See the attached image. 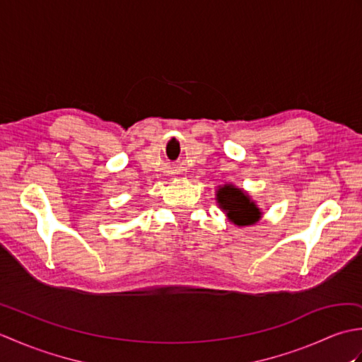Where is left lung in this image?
<instances>
[{
  "instance_id": "left-lung-1",
  "label": "left lung",
  "mask_w": 362,
  "mask_h": 362,
  "mask_svg": "<svg viewBox=\"0 0 362 362\" xmlns=\"http://www.w3.org/2000/svg\"><path fill=\"white\" fill-rule=\"evenodd\" d=\"M216 201L219 209L226 211L228 221H232L238 227L257 224L263 214L247 193L230 183L218 188Z\"/></svg>"
}]
</instances>
